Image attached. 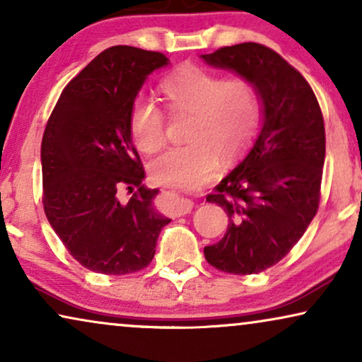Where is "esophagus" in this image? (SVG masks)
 Here are the masks:
<instances>
[{"label":"esophagus","instance_id":"obj_1","mask_svg":"<svg viewBox=\"0 0 362 362\" xmlns=\"http://www.w3.org/2000/svg\"><path fill=\"white\" fill-rule=\"evenodd\" d=\"M192 207H194V202L191 199H187V197H176V199L171 202L170 209L173 216H185L189 214Z\"/></svg>","mask_w":362,"mask_h":362}]
</instances>
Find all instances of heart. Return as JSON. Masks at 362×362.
<instances>
[{
  "label": "heart",
  "instance_id": "obj_1",
  "mask_svg": "<svg viewBox=\"0 0 362 362\" xmlns=\"http://www.w3.org/2000/svg\"><path fill=\"white\" fill-rule=\"evenodd\" d=\"M173 113H189L185 145L168 146L150 161L151 176L166 185L196 187L216 175L222 160L239 156L260 125V98L244 77L224 78L196 66H182L161 82ZM130 133L143 153L165 141V115L155 102L138 97L130 108Z\"/></svg>",
  "mask_w": 362,
  "mask_h": 362
}]
</instances>
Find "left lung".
Instances as JSON below:
<instances>
[{
  "label": "left lung",
  "instance_id": "1",
  "mask_svg": "<svg viewBox=\"0 0 362 362\" xmlns=\"http://www.w3.org/2000/svg\"><path fill=\"white\" fill-rule=\"evenodd\" d=\"M201 59L254 83L262 108L250 151L206 197L226 211L229 226L204 257L227 274H259L293 249L318 211L323 115L303 76L262 44L221 47Z\"/></svg>",
  "mask_w": 362,
  "mask_h": 362
}]
</instances>
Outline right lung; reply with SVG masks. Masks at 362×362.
I'll list each match as a JSON object with an SVG mask.
<instances>
[{"label": "right lung", "instance_id": "add662e5", "mask_svg": "<svg viewBox=\"0 0 362 362\" xmlns=\"http://www.w3.org/2000/svg\"><path fill=\"white\" fill-rule=\"evenodd\" d=\"M168 64L161 52L107 49L67 83L44 132V212L74 259L97 274L145 269L171 222L153 202L160 191L141 185L128 123L148 76ZM123 189L134 192L128 202Z\"/></svg>", "mask_w": 362, "mask_h": 362}]
</instances>
